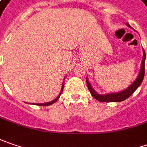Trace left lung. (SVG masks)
Wrapping results in <instances>:
<instances>
[{
	"mask_svg": "<svg viewBox=\"0 0 147 147\" xmlns=\"http://www.w3.org/2000/svg\"><path fill=\"white\" fill-rule=\"evenodd\" d=\"M126 25H127V26L131 27V26L128 23H126ZM145 60H146V53H145V51L143 50V58L142 61V66H141V70H140V72H139L137 78L136 79V81L130 86H128L124 91H120V92L100 95L98 93H96V91L92 88L90 82H88V80L86 79L87 87H88L89 91L91 92V96L95 99H96L99 101H101V102H119V101H122L124 100L127 99L128 97H130L133 94L134 91L140 86V85L142 84V82L143 81L144 75H145Z\"/></svg>",
	"mask_w": 147,
	"mask_h": 147,
	"instance_id": "left-lung-1",
	"label": "left lung"
}]
</instances>
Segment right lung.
Instances as JSON below:
<instances>
[{
  "label": "right lung",
  "mask_w": 147,
  "mask_h": 147,
  "mask_svg": "<svg viewBox=\"0 0 147 147\" xmlns=\"http://www.w3.org/2000/svg\"><path fill=\"white\" fill-rule=\"evenodd\" d=\"M63 88H64V82H63V84H62V86H61V93L59 94V96L56 97V99L53 100H51V101H50V102H46V103H37V104H35V105H38V106H50V105H52L53 103H55L56 101H57V100L60 98V96H61V92H62V91H63Z\"/></svg>",
  "instance_id": "right-lung-1"
}]
</instances>
